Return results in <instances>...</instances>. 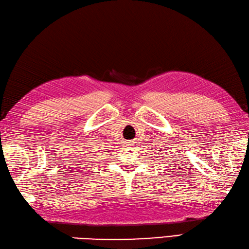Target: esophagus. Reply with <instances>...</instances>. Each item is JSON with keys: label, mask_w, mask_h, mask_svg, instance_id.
Returning <instances> with one entry per match:
<instances>
[{"label": "esophagus", "mask_w": 249, "mask_h": 249, "mask_svg": "<svg viewBox=\"0 0 249 249\" xmlns=\"http://www.w3.org/2000/svg\"><path fill=\"white\" fill-rule=\"evenodd\" d=\"M126 143H128V145H132V143H133V142H126Z\"/></svg>", "instance_id": "esophagus-1"}]
</instances>
